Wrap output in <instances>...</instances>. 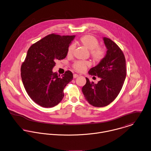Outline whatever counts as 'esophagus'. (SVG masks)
<instances>
[{
    "mask_svg": "<svg viewBox=\"0 0 151 151\" xmlns=\"http://www.w3.org/2000/svg\"><path fill=\"white\" fill-rule=\"evenodd\" d=\"M79 76V75H78V74H74L73 75V78H77V77H78Z\"/></svg>",
    "mask_w": 151,
    "mask_h": 151,
    "instance_id": "esophagus-1",
    "label": "esophagus"
}]
</instances>
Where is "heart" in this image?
Masks as SVG:
<instances>
[{"mask_svg":"<svg viewBox=\"0 0 151 151\" xmlns=\"http://www.w3.org/2000/svg\"><path fill=\"white\" fill-rule=\"evenodd\" d=\"M80 43L90 51V55L95 62H101L105 57L106 52L104 49L99 46V41L96 37L91 35H86L81 37L79 39ZM74 49V45H70L67 50V55L70 56L72 54ZM89 66L87 61L78 60L72 65L73 68L79 72L85 71Z\"/></svg>","mask_w":151,"mask_h":151,"instance_id":"b5f03b06","label":"heart"}]
</instances>
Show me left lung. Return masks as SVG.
I'll use <instances>...</instances> for the list:
<instances>
[{
    "instance_id": "1",
    "label": "left lung",
    "mask_w": 151,
    "mask_h": 151,
    "mask_svg": "<svg viewBox=\"0 0 151 151\" xmlns=\"http://www.w3.org/2000/svg\"><path fill=\"white\" fill-rule=\"evenodd\" d=\"M106 55L89 74L100 78L97 84L86 78L82 91L85 99L95 107H104L113 102L119 93L127 75L126 60L121 48L111 39L104 37Z\"/></svg>"
}]
</instances>
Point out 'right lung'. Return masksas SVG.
<instances>
[{"mask_svg":"<svg viewBox=\"0 0 151 151\" xmlns=\"http://www.w3.org/2000/svg\"><path fill=\"white\" fill-rule=\"evenodd\" d=\"M75 36L52 33L33 43L21 66V78L30 98L44 108L57 105L64 96L65 86L73 79L67 70L62 76L52 72L56 60L67 55L68 47Z\"/></svg>","mask_w":151,"mask_h":151,"instance_id":"1","label":"right lung"}]
</instances>
